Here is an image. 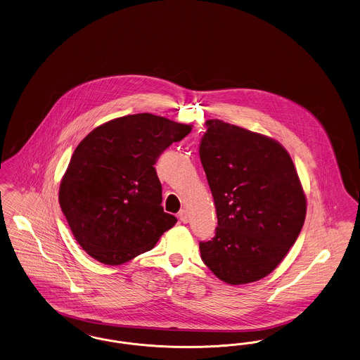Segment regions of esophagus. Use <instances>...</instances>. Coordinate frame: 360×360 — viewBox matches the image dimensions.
Masks as SVG:
<instances>
[{
  "instance_id": "34e87169",
  "label": "esophagus",
  "mask_w": 360,
  "mask_h": 360,
  "mask_svg": "<svg viewBox=\"0 0 360 360\" xmlns=\"http://www.w3.org/2000/svg\"><path fill=\"white\" fill-rule=\"evenodd\" d=\"M179 218H180V220L183 221V223H188L189 221V215H188V211L187 210H180V212H179Z\"/></svg>"
}]
</instances>
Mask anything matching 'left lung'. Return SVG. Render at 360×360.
<instances>
[{
  "label": "left lung",
  "mask_w": 360,
  "mask_h": 360,
  "mask_svg": "<svg viewBox=\"0 0 360 360\" xmlns=\"http://www.w3.org/2000/svg\"><path fill=\"white\" fill-rule=\"evenodd\" d=\"M200 160L217 208L212 240L200 243L207 267L229 285L259 281L295 245L307 196L278 141L208 120Z\"/></svg>",
  "instance_id": "left-lung-1"
}]
</instances>
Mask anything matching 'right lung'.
<instances>
[{"label":"right lung","instance_id":"obj_1","mask_svg":"<svg viewBox=\"0 0 360 360\" xmlns=\"http://www.w3.org/2000/svg\"><path fill=\"white\" fill-rule=\"evenodd\" d=\"M192 125L141 112L114 118L79 142L59 203L80 248L105 265L152 250L177 219L164 212L155 162Z\"/></svg>","mask_w":360,"mask_h":360}]
</instances>
